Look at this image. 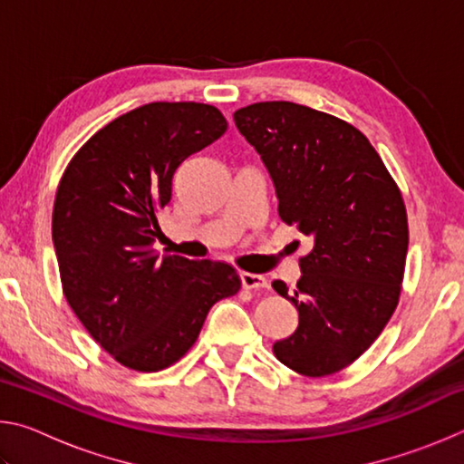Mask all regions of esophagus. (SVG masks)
<instances>
[{
    "label": "esophagus",
    "mask_w": 464,
    "mask_h": 464,
    "mask_svg": "<svg viewBox=\"0 0 464 464\" xmlns=\"http://www.w3.org/2000/svg\"><path fill=\"white\" fill-rule=\"evenodd\" d=\"M243 288L247 290H257V288H266L268 286V280H266L262 274H254V272H241L239 274Z\"/></svg>",
    "instance_id": "1"
}]
</instances>
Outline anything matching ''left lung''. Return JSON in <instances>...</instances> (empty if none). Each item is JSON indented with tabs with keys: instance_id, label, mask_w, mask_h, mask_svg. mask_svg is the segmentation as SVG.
I'll use <instances>...</instances> for the list:
<instances>
[{
	"instance_id": "8db88e82",
	"label": "left lung",
	"mask_w": 464,
	"mask_h": 464,
	"mask_svg": "<svg viewBox=\"0 0 464 464\" xmlns=\"http://www.w3.org/2000/svg\"><path fill=\"white\" fill-rule=\"evenodd\" d=\"M276 188L278 215L313 239L288 295L298 327L272 345L304 376L340 372L371 348L397 309L407 213L395 179L362 132L295 102H257L233 114Z\"/></svg>"
}]
</instances>
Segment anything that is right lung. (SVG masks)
<instances>
[{
    "label": "right lung",
    "mask_w": 464,
    "mask_h": 464,
    "mask_svg": "<svg viewBox=\"0 0 464 464\" xmlns=\"http://www.w3.org/2000/svg\"><path fill=\"white\" fill-rule=\"evenodd\" d=\"M225 116L198 102H151L100 129L73 155L53 208L63 295L116 362H178L210 307L241 288L225 262L160 256L157 217L188 157L221 139Z\"/></svg>",
    "instance_id": "1"
}]
</instances>
